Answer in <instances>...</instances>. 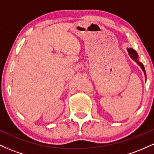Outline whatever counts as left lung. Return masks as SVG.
Returning <instances> with one entry per match:
<instances>
[{"instance_id":"left-lung-1","label":"left lung","mask_w":154,"mask_h":154,"mask_svg":"<svg viewBox=\"0 0 154 154\" xmlns=\"http://www.w3.org/2000/svg\"><path fill=\"white\" fill-rule=\"evenodd\" d=\"M127 50H128V54L129 56H130V58H131L132 60H134V61H135L140 66V68L142 69V70L144 72V75H145V77H146V70H145V67L143 66V64L139 61V59H138L139 56H138V54H137V53L136 52L133 48H128Z\"/></svg>"}]
</instances>
